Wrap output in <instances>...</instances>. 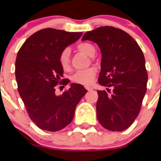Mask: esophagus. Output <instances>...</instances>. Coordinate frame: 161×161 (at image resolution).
<instances>
[{
    "label": "esophagus",
    "mask_w": 161,
    "mask_h": 161,
    "mask_svg": "<svg viewBox=\"0 0 161 161\" xmlns=\"http://www.w3.org/2000/svg\"><path fill=\"white\" fill-rule=\"evenodd\" d=\"M85 88H86L87 90H88V91H92V89H93V88H92V87H91V86H85Z\"/></svg>",
    "instance_id": "34e87169"
}]
</instances>
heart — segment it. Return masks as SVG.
<instances>
[{"label": "heart", "mask_w": 161, "mask_h": 161, "mask_svg": "<svg viewBox=\"0 0 161 161\" xmlns=\"http://www.w3.org/2000/svg\"><path fill=\"white\" fill-rule=\"evenodd\" d=\"M77 49L81 52L89 57L94 56L95 48L93 45L88 42H83L77 46ZM59 63L63 69L67 70L70 67V49L66 47L60 52L59 55ZM97 73L95 68L91 67L86 69L79 70L74 75H72L71 79L73 82L81 85H90L93 82Z\"/></svg>", "instance_id": "1"}]
</instances>
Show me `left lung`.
<instances>
[{"instance_id": "1", "label": "left lung", "mask_w": 161, "mask_h": 161, "mask_svg": "<svg viewBox=\"0 0 161 161\" xmlns=\"http://www.w3.org/2000/svg\"><path fill=\"white\" fill-rule=\"evenodd\" d=\"M92 41L101 52L98 83L110 91H97V117L108 130L120 132L136 119L147 91L145 60L137 42L128 33L112 26L87 32L82 41Z\"/></svg>"}]
</instances>
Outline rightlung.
<instances>
[{
  "instance_id": "1",
  "label": "right lung",
  "mask_w": 161,
  "mask_h": 161,
  "mask_svg": "<svg viewBox=\"0 0 161 161\" xmlns=\"http://www.w3.org/2000/svg\"><path fill=\"white\" fill-rule=\"evenodd\" d=\"M82 32L60 29H42L32 35L20 47L16 60L15 75L18 91L30 119L38 128L56 132L71 123L76 105L86 94L82 85L72 83L68 91L55 94L63 79L64 69L59 55L67 46L79 40Z\"/></svg>"
}]
</instances>
